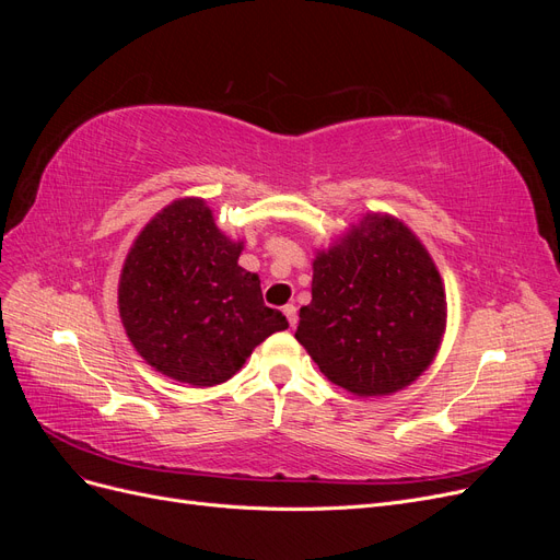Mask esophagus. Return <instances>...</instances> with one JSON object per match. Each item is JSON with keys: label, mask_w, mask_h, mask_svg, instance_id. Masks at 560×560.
Instances as JSON below:
<instances>
[{"label": "esophagus", "mask_w": 560, "mask_h": 560, "mask_svg": "<svg viewBox=\"0 0 560 560\" xmlns=\"http://www.w3.org/2000/svg\"><path fill=\"white\" fill-rule=\"evenodd\" d=\"M282 313H284L287 322H290V327H296L299 315H296V306H294V303H290V306H284V308H282Z\"/></svg>", "instance_id": "obj_1"}]
</instances>
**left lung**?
<instances>
[{
  "label": "left lung",
  "instance_id": "8db88e82",
  "mask_svg": "<svg viewBox=\"0 0 560 560\" xmlns=\"http://www.w3.org/2000/svg\"><path fill=\"white\" fill-rule=\"evenodd\" d=\"M296 341L331 383L358 397L411 385L442 346L446 294L416 233L389 214L317 249L313 301L299 311Z\"/></svg>",
  "mask_w": 560,
  "mask_h": 560
}]
</instances>
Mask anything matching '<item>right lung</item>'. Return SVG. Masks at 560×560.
Here are the masks:
<instances>
[{"mask_svg": "<svg viewBox=\"0 0 560 560\" xmlns=\"http://www.w3.org/2000/svg\"><path fill=\"white\" fill-rule=\"evenodd\" d=\"M241 252L202 198L173 200L135 238L118 313L135 350L163 376L219 385L270 334L290 327L264 303L259 276L238 266Z\"/></svg>", "mask_w": 560, "mask_h": 560, "instance_id": "1", "label": "right lung"}]
</instances>
